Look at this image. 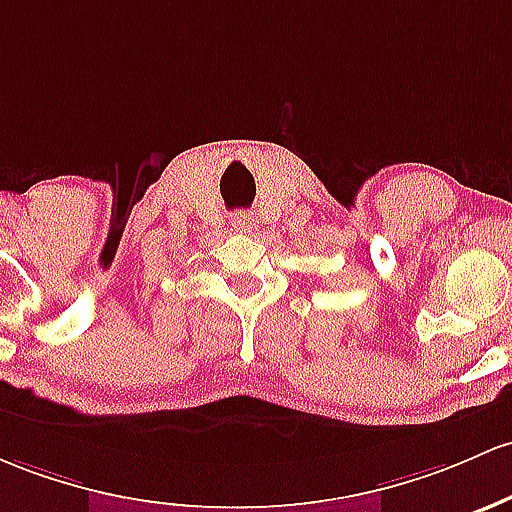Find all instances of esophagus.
Returning a JSON list of instances; mask_svg holds the SVG:
<instances>
[{
	"label": "esophagus",
	"instance_id": "1",
	"mask_svg": "<svg viewBox=\"0 0 512 512\" xmlns=\"http://www.w3.org/2000/svg\"><path fill=\"white\" fill-rule=\"evenodd\" d=\"M230 226H233V230H238V233H252L257 226L255 216L247 211H235L233 216H230Z\"/></svg>",
	"mask_w": 512,
	"mask_h": 512
}]
</instances>
